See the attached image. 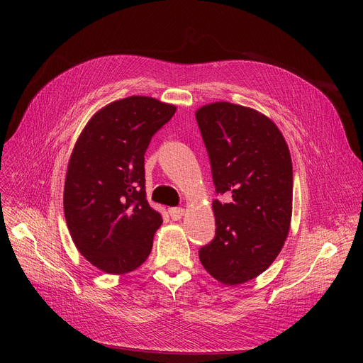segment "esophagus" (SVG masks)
I'll return each mask as SVG.
<instances>
[{
    "mask_svg": "<svg viewBox=\"0 0 363 363\" xmlns=\"http://www.w3.org/2000/svg\"><path fill=\"white\" fill-rule=\"evenodd\" d=\"M184 213H185V208H182V207H170L169 208V215L174 220H179L184 216Z\"/></svg>",
    "mask_w": 363,
    "mask_h": 363,
    "instance_id": "obj_1",
    "label": "esophagus"
}]
</instances>
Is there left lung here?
<instances>
[{
	"label": "left lung",
	"instance_id": "8db88e82",
	"mask_svg": "<svg viewBox=\"0 0 363 363\" xmlns=\"http://www.w3.org/2000/svg\"><path fill=\"white\" fill-rule=\"evenodd\" d=\"M211 159L216 235L201 247L204 269L226 285L264 272L279 255L293 212V163L278 126L255 108L212 103L196 111Z\"/></svg>",
	"mask_w": 363,
	"mask_h": 363
}]
</instances>
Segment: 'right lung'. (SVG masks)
I'll return each mask as SVG.
<instances>
[{
  "instance_id": "1",
  "label": "right lung",
  "mask_w": 363,
  "mask_h": 363,
  "mask_svg": "<svg viewBox=\"0 0 363 363\" xmlns=\"http://www.w3.org/2000/svg\"><path fill=\"white\" fill-rule=\"evenodd\" d=\"M175 111L141 95L113 101L94 114L73 147L66 223L76 249L103 272H132L151 252L163 219L145 197L144 155Z\"/></svg>"
}]
</instances>
